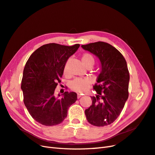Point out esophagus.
Masks as SVG:
<instances>
[{"mask_svg": "<svg viewBox=\"0 0 155 155\" xmlns=\"http://www.w3.org/2000/svg\"><path fill=\"white\" fill-rule=\"evenodd\" d=\"M81 97V95L79 94H78V98L79 99V98H80Z\"/></svg>", "mask_w": 155, "mask_h": 155, "instance_id": "1", "label": "esophagus"}]
</instances>
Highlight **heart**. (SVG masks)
<instances>
[{"mask_svg":"<svg viewBox=\"0 0 155 155\" xmlns=\"http://www.w3.org/2000/svg\"><path fill=\"white\" fill-rule=\"evenodd\" d=\"M81 61L85 67L90 64L94 63V58H93V56L91 54L88 53H85L83 54L81 57ZM66 67H65L64 70V72H66ZM90 85V79L87 78H76L74 79L70 83V88L73 91L78 93H83L87 90Z\"/></svg>","mask_w":155,"mask_h":155,"instance_id":"obj_1","label":"heart"}]
</instances>
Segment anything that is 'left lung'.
<instances>
[{"label":"left lung","mask_w":155,"mask_h":155,"mask_svg":"<svg viewBox=\"0 0 155 155\" xmlns=\"http://www.w3.org/2000/svg\"><path fill=\"white\" fill-rule=\"evenodd\" d=\"M99 58L101 72L93 88L97 95L91 97L92 105L85 110L87 121L97 127L112 124L122 111L129 97V72L120 51L105 42L81 45Z\"/></svg>","instance_id":"left-lung-1"}]
</instances>
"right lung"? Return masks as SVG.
<instances>
[{
  "instance_id": "1",
  "label": "right lung",
  "mask_w": 155,
  "mask_h": 155,
  "mask_svg": "<svg viewBox=\"0 0 155 155\" xmlns=\"http://www.w3.org/2000/svg\"><path fill=\"white\" fill-rule=\"evenodd\" d=\"M79 46L46 44L28 59L21 81L23 101L31 116L38 123L53 126L63 122L68 108L78 100L76 92H64L63 96L58 98L55 97L54 91L61 83L68 59Z\"/></svg>"
}]
</instances>
